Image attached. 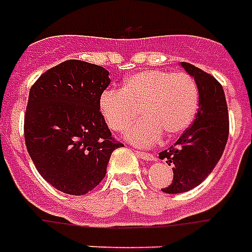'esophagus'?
Returning a JSON list of instances; mask_svg holds the SVG:
<instances>
[{
  "label": "esophagus",
  "mask_w": 252,
  "mask_h": 252,
  "mask_svg": "<svg viewBox=\"0 0 252 252\" xmlns=\"http://www.w3.org/2000/svg\"><path fill=\"white\" fill-rule=\"evenodd\" d=\"M136 155L141 158V159H143V160H148V161H152L155 160V155H152V153H146V152H136Z\"/></svg>",
  "instance_id": "34e87169"
}]
</instances>
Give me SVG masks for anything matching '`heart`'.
Segmentation results:
<instances>
[{
  "label": "heart",
  "mask_w": 252,
  "mask_h": 252,
  "mask_svg": "<svg viewBox=\"0 0 252 252\" xmlns=\"http://www.w3.org/2000/svg\"><path fill=\"white\" fill-rule=\"evenodd\" d=\"M199 104L194 78L186 72L149 69L131 75L120 91H106L99 110L114 132H124L138 112L144 117L126 131V138L138 146L158 142L163 132L176 138L192 124Z\"/></svg>",
  "instance_id": "b5f03b06"
}]
</instances>
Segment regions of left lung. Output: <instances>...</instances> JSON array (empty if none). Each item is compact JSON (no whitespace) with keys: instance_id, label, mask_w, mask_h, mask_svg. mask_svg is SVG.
Returning <instances> with one entry per match:
<instances>
[{"instance_id":"obj_1","label":"left lung","mask_w":252,"mask_h":252,"mask_svg":"<svg viewBox=\"0 0 252 252\" xmlns=\"http://www.w3.org/2000/svg\"><path fill=\"white\" fill-rule=\"evenodd\" d=\"M181 66L195 79L199 107L194 123L177 142L159 153V159L173 166L171 184L161 188L166 194L187 192L199 186L218 164L229 136V111L220 83L192 64L181 63Z\"/></svg>"}]
</instances>
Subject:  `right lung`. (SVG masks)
Masks as SVG:
<instances>
[{
  "mask_svg": "<svg viewBox=\"0 0 252 252\" xmlns=\"http://www.w3.org/2000/svg\"><path fill=\"white\" fill-rule=\"evenodd\" d=\"M109 71L79 60L50 68L33 83L25 143L40 176L61 192L85 195L106 176L116 141L99 110Z\"/></svg>",
  "mask_w": 252,
  "mask_h": 252,
  "instance_id": "1",
  "label": "right lung"
}]
</instances>
